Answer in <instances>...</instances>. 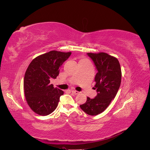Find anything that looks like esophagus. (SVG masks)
<instances>
[{
	"label": "esophagus",
	"mask_w": 150,
	"mask_h": 150,
	"mask_svg": "<svg viewBox=\"0 0 150 150\" xmlns=\"http://www.w3.org/2000/svg\"><path fill=\"white\" fill-rule=\"evenodd\" d=\"M71 92H72V93H73V94H78L79 93V92L78 91H75V90L71 91Z\"/></svg>",
	"instance_id": "esophagus-1"
}]
</instances>
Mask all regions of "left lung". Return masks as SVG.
<instances>
[{"instance_id": "obj_1", "label": "left lung", "mask_w": 150, "mask_h": 150, "mask_svg": "<svg viewBox=\"0 0 150 150\" xmlns=\"http://www.w3.org/2000/svg\"><path fill=\"white\" fill-rule=\"evenodd\" d=\"M87 54L98 71L94 88L96 89L97 96L93 99L88 97L87 101L80 108L86 114L95 116L105 110L115 98L121 84V70L117 59L106 53Z\"/></svg>"}]
</instances>
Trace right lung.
Returning a JSON list of instances; mask_svg holds the SVG:
<instances>
[{"label":"right lung","instance_id":"add662e5","mask_svg":"<svg viewBox=\"0 0 150 150\" xmlns=\"http://www.w3.org/2000/svg\"><path fill=\"white\" fill-rule=\"evenodd\" d=\"M71 54V52L51 51L30 63L24 76V94L28 105L36 114L46 116L56 109L64 92L54 88L50 80L57 78L59 68Z\"/></svg>","mask_w":150,"mask_h":150}]
</instances>
